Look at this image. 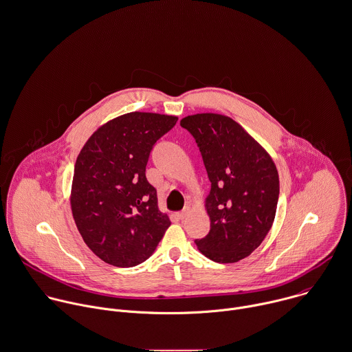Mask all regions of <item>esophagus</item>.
I'll use <instances>...</instances> for the list:
<instances>
[{
  "label": "esophagus",
  "mask_w": 352,
  "mask_h": 352,
  "mask_svg": "<svg viewBox=\"0 0 352 352\" xmlns=\"http://www.w3.org/2000/svg\"><path fill=\"white\" fill-rule=\"evenodd\" d=\"M190 213V209L188 208H184L180 213H177V217L180 219V220H183V219H186L187 217V214Z\"/></svg>",
  "instance_id": "34e87169"
}]
</instances>
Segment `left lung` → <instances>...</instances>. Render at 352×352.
I'll return each mask as SVG.
<instances>
[{
	"instance_id": "obj_1",
	"label": "left lung",
	"mask_w": 352,
	"mask_h": 352,
	"mask_svg": "<svg viewBox=\"0 0 352 352\" xmlns=\"http://www.w3.org/2000/svg\"><path fill=\"white\" fill-rule=\"evenodd\" d=\"M195 139L212 183L205 208L210 231L197 239L209 259L232 263L248 256L270 231L280 192L269 153L234 120L217 113L182 118Z\"/></svg>"
}]
</instances>
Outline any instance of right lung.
<instances>
[{
    "label": "right lung",
    "mask_w": 352,
    "mask_h": 352,
    "mask_svg": "<svg viewBox=\"0 0 352 352\" xmlns=\"http://www.w3.org/2000/svg\"><path fill=\"white\" fill-rule=\"evenodd\" d=\"M176 121L147 112L118 116L101 125L78 155L72 216L89 248L109 265L142 263L170 226L144 172L153 146Z\"/></svg>",
    "instance_id": "obj_1"
}]
</instances>
